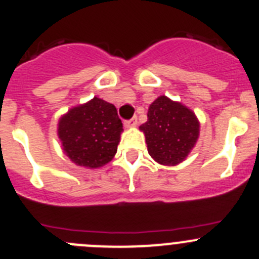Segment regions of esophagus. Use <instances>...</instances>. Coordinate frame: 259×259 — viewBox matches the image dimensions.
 <instances>
[{
    "label": "esophagus",
    "mask_w": 259,
    "mask_h": 259,
    "mask_svg": "<svg viewBox=\"0 0 259 259\" xmlns=\"http://www.w3.org/2000/svg\"><path fill=\"white\" fill-rule=\"evenodd\" d=\"M137 124H138V119H137V116L132 117V119H130V120H127V121H125V122H124V125H125V126H126V127L137 126Z\"/></svg>",
    "instance_id": "34e87169"
}]
</instances>
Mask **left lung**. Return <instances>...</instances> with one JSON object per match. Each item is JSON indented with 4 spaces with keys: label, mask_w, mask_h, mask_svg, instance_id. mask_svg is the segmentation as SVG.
<instances>
[{
    "label": "left lung",
    "mask_w": 259,
    "mask_h": 259,
    "mask_svg": "<svg viewBox=\"0 0 259 259\" xmlns=\"http://www.w3.org/2000/svg\"><path fill=\"white\" fill-rule=\"evenodd\" d=\"M145 135L148 153L163 165H177L196 144L200 122L181 102L159 96L148 109V120L139 127Z\"/></svg>",
    "instance_id": "obj_1"
}]
</instances>
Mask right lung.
<instances>
[{
  "label": "right lung",
  "instance_id": "1",
  "mask_svg": "<svg viewBox=\"0 0 259 259\" xmlns=\"http://www.w3.org/2000/svg\"><path fill=\"white\" fill-rule=\"evenodd\" d=\"M122 122L116 107L99 97L72 107L58 122V137L67 157L77 165L99 168L116 154Z\"/></svg>",
  "mask_w": 259,
  "mask_h": 259
}]
</instances>
